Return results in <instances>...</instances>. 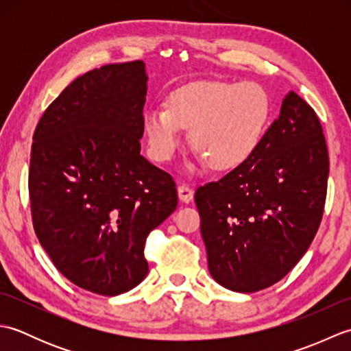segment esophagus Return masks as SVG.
I'll return each mask as SVG.
<instances>
[{
  "mask_svg": "<svg viewBox=\"0 0 351 351\" xmlns=\"http://www.w3.org/2000/svg\"><path fill=\"white\" fill-rule=\"evenodd\" d=\"M178 196H180V199L182 200V202L189 204L193 200V196H195V191H193V189L190 187V185L187 184H181L180 187H178Z\"/></svg>",
  "mask_w": 351,
  "mask_h": 351,
  "instance_id": "esophagus-1",
  "label": "esophagus"
}]
</instances>
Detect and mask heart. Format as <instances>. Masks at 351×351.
<instances>
[{"instance_id":"obj_1","label":"heart","mask_w":351,"mask_h":351,"mask_svg":"<svg viewBox=\"0 0 351 351\" xmlns=\"http://www.w3.org/2000/svg\"><path fill=\"white\" fill-rule=\"evenodd\" d=\"M271 116V99L256 83L200 81L170 95L167 108L146 111L149 154L167 162L191 130L193 147L214 170H230L247 161L263 141Z\"/></svg>"}]
</instances>
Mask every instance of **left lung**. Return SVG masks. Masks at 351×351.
Instances as JSON below:
<instances>
[{
    "label": "left lung",
    "instance_id": "8db88e82",
    "mask_svg": "<svg viewBox=\"0 0 351 351\" xmlns=\"http://www.w3.org/2000/svg\"><path fill=\"white\" fill-rule=\"evenodd\" d=\"M327 178L322 123L306 101L289 92L256 152L196 190L213 278L238 293L285 278L322 223Z\"/></svg>",
    "mask_w": 351,
    "mask_h": 351
}]
</instances>
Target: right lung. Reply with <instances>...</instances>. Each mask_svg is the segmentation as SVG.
Instances as JSON below:
<instances>
[{"label":"right lung","mask_w":351,"mask_h":351,"mask_svg":"<svg viewBox=\"0 0 351 351\" xmlns=\"http://www.w3.org/2000/svg\"><path fill=\"white\" fill-rule=\"evenodd\" d=\"M141 60L73 80L36 126L28 191L36 235L64 278L101 295L137 287L145 243L176 210L173 178L140 155Z\"/></svg>","instance_id":"right-lung-1"}]
</instances>
